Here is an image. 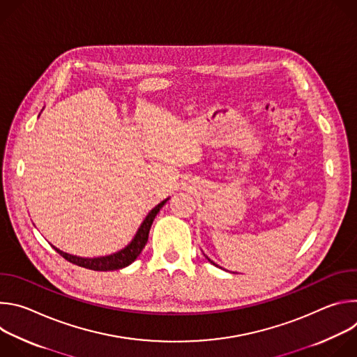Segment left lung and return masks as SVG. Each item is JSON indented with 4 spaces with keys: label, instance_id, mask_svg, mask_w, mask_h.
<instances>
[{
    "label": "left lung",
    "instance_id": "obj_1",
    "mask_svg": "<svg viewBox=\"0 0 357 357\" xmlns=\"http://www.w3.org/2000/svg\"><path fill=\"white\" fill-rule=\"evenodd\" d=\"M205 257H206V256H205ZM206 259H208V260H209V261H211V263H212V264H213V266H216V264H215V263H213V261H212V260H211V259H209V257H206ZM216 267H219V266H216Z\"/></svg>",
    "mask_w": 357,
    "mask_h": 357
}]
</instances>
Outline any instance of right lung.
<instances>
[{
    "mask_svg": "<svg viewBox=\"0 0 357 357\" xmlns=\"http://www.w3.org/2000/svg\"><path fill=\"white\" fill-rule=\"evenodd\" d=\"M168 199L158 203V205L146 215V218L144 219V222L138 227L134 238L124 248L119 250L117 252L110 254V256L84 259V257L72 256V254H68V252L56 248L55 245H52V247L61 254V256L65 260H68L69 263L76 264L79 267H83V268H89V270H93V271H113V270L124 268V267L130 266L131 263H134L137 260V257L139 256V252L142 251V248L145 247V244L148 241V234H149L151 225H152V222H154V219L158 215V212L161 211V208L168 202Z\"/></svg>",
    "mask_w": 357,
    "mask_h": 357,
    "instance_id": "right-lung-1",
    "label": "right lung"
}]
</instances>
